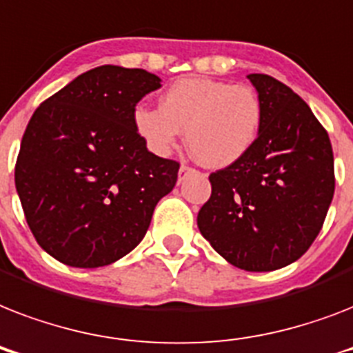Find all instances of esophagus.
<instances>
[{
    "label": "esophagus",
    "instance_id": "1",
    "mask_svg": "<svg viewBox=\"0 0 353 353\" xmlns=\"http://www.w3.org/2000/svg\"><path fill=\"white\" fill-rule=\"evenodd\" d=\"M190 170H192V168H190V166L185 165V163H183L181 168H179V179H181V177L185 176V174H188V172H190Z\"/></svg>",
    "mask_w": 353,
    "mask_h": 353
}]
</instances>
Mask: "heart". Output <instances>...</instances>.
I'll return each mask as SVG.
<instances>
[{"mask_svg": "<svg viewBox=\"0 0 353 353\" xmlns=\"http://www.w3.org/2000/svg\"><path fill=\"white\" fill-rule=\"evenodd\" d=\"M133 124L154 154L168 155L187 132L190 154L201 165L223 168L256 143L262 102L251 85L190 77L163 93L161 108H135Z\"/></svg>", "mask_w": 353, "mask_h": 353, "instance_id": "obj_1", "label": "heart"}]
</instances>
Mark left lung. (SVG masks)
Returning <instances> with one entry per match:
<instances>
[{"mask_svg": "<svg viewBox=\"0 0 353 353\" xmlns=\"http://www.w3.org/2000/svg\"><path fill=\"white\" fill-rule=\"evenodd\" d=\"M247 79L262 102V126L240 161L212 172L199 209L203 238L245 271H274L304 254L334 199L328 132L295 91L269 74Z\"/></svg>", "mask_w": 353, "mask_h": 353, "instance_id": "8db88e82", "label": "left lung"}]
</instances>
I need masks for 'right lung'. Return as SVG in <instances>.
<instances>
[{"instance_id": "right-lung-1", "label": "right lung", "mask_w": 353, "mask_h": 353, "mask_svg": "<svg viewBox=\"0 0 353 353\" xmlns=\"http://www.w3.org/2000/svg\"><path fill=\"white\" fill-rule=\"evenodd\" d=\"M161 88L144 69L85 71L32 113L14 181L38 245L71 268H102L135 249L179 163L148 152L137 102Z\"/></svg>"}]
</instances>
